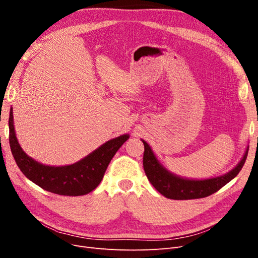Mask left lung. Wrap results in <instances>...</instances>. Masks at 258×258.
I'll list each match as a JSON object with an SVG mask.
<instances>
[{"instance_id":"1","label":"left lung","mask_w":258,"mask_h":258,"mask_svg":"<svg viewBox=\"0 0 258 258\" xmlns=\"http://www.w3.org/2000/svg\"><path fill=\"white\" fill-rule=\"evenodd\" d=\"M143 167L148 181L163 196L174 200L205 198L220 190L223 186L238 175L244 165L248 152V150H246L243 158L230 172L222 176L201 179V181L198 179L197 181V179H187L170 173L169 171L160 165L151 150L150 145L145 141H143Z\"/></svg>"}]
</instances>
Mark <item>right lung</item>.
Masks as SVG:
<instances>
[{
	"label": "right lung",
	"mask_w": 258,
	"mask_h": 258,
	"mask_svg": "<svg viewBox=\"0 0 258 258\" xmlns=\"http://www.w3.org/2000/svg\"><path fill=\"white\" fill-rule=\"evenodd\" d=\"M9 126L12 154L21 172L43 189L62 196H82L95 189L116 152L129 139L123 135L110 140L74 165L50 167L33 160L22 151L15 135L12 108Z\"/></svg>",
	"instance_id": "right-lung-1"
}]
</instances>
